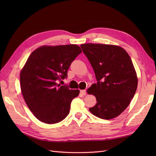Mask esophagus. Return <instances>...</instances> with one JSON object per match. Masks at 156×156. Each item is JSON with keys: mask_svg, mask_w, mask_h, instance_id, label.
I'll return each instance as SVG.
<instances>
[{"mask_svg": "<svg viewBox=\"0 0 156 156\" xmlns=\"http://www.w3.org/2000/svg\"><path fill=\"white\" fill-rule=\"evenodd\" d=\"M80 92H81V94H82L83 96H85V95H86V94H87L86 90H81L80 91Z\"/></svg>", "mask_w": 156, "mask_h": 156, "instance_id": "1", "label": "esophagus"}]
</instances>
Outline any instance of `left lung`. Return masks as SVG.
<instances>
[{
  "mask_svg": "<svg viewBox=\"0 0 156 156\" xmlns=\"http://www.w3.org/2000/svg\"><path fill=\"white\" fill-rule=\"evenodd\" d=\"M81 48L98 81L87 90L97 101L89 111L101 119H114L129 105L137 88L138 79L130 56L115 45L84 44Z\"/></svg>",
  "mask_w": 156,
  "mask_h": 156,
  "instance_id": "8db88e82",
  "label": "left lung"
}]
</instances>
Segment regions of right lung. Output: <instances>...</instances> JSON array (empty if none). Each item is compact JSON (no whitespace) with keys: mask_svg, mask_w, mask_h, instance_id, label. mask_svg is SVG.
Masks as SVG:
<instances>
[{"mask_svg":"<svg viewBox=\"0 0 156 156\" xmlns=\"http://www.w3.org/2000/svg\"><path fill=\"white\" fill-rule=\"evenodd\" d=\"M82 52L77 45H43L28 58L20 73L23 98L37 119L46 124L63 120L79 90H71L57 82L67 77L68 68Z\"/></svg>","mask_w":156,"mask_h":156,"instance_id":"1","label":"right lung"}]
</instances>
